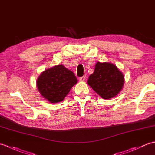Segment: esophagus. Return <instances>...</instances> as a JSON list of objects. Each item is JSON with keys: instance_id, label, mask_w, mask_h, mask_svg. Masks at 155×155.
<instances>
[{"instance_id": "34e87169", "label": "esophagus", "mask_w": 155, "mask_h": 155, "mask_svg": "<svg viewBox=\"0 0 155 155\" xmlns=\"http://www.w3.org/2000/svg\"><path fill=\"white\" fill-rule=\"evenodd\" d=\"M79 80L81 81H84L86 80V76H83V77H81L79 78Z\"/></svg>"}]
</instances>
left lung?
<instances>
[{
  "label": "left lung",
  "mask_w": 155,
  "mask_h": 155,
  "mask_svg": "<svg viewBox=\"0 0 155 155\" xmlns=\"http://www.w3.org/2000/svg\"><path fill=\"white\" fill-rule=\"evenodd\" d=\"M123 73L111 63L97 62L94 73L88 79V84L100 97L108 100L116 96L124 85Z\"/></svg>",
  "instance_id": "8db88e82"
}]
</instances>
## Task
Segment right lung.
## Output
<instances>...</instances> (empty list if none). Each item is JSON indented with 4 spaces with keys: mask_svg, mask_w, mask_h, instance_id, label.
I'll return each instance as SVG.
<instances>
[{
    "mask_svg": "<svg viewBox=\"0 0 155 155\" xmlns=\"http://www.w3.org/2000/svg\"><path fill=\"white\" fill-rule=\"evenodd\" d=\"M77 82L73 72L59 64L42 72L37 78L36 86L43 98L55 104L63 101Z\"/></svg>",
    "mask_w": 155,
    "mask_h": 155,
    "instance_id": "1",
    "label": "right lung"
}]
</instances>
